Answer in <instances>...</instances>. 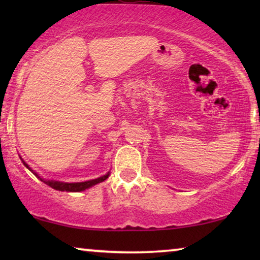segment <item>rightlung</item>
<instances>
[{"instance_id":"add662e5","label":"right lung","mask_w":260,"mask_h":260,"mask_svg":"<svg viewBox=\"0 0 260 260\" xmlns=\"http://www.w3.org/2000/svg\"><path fill=\"white\" fill-rule=\"evenodd\" d=\"M21 159H22V158H21ZM22 162H23L24 167H27V168L29 169L30 172L33 173L34 175L38 177V179H40V180L42 181V182L47 184V186L52 187L53 189L60 190V191H83V190H85V189H87V188L94 186V184L101 183V182H103V181H105V180L109 177V175H110V173H108V174H105V175L98 177V179L90 180V181H85V182H74V183L60 182V181H53V180H44V179H41V176H39L38 174L34 172V170H31V169L29 168V166H28L27 163L23 161V159H22Z\"/></svg>"}]
</instances>
